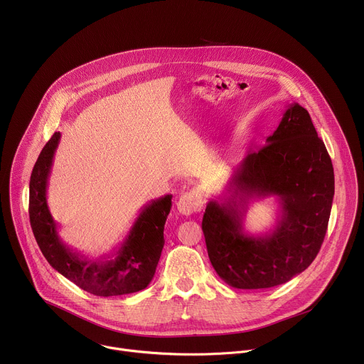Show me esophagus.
<instances>
[{
  "label": "esophagus",
  "mask_w": 364,
  "mask_h": 364,
  "mask_svg": "<svg viewBox=\"0 0 364 364\" xmlns=\"http://www.w3.org/2000/svg\"><path fill=\"white\" fill-rule=\"evenodd\" d=\"M201 205H203L201 197L196 191L187 190L180 196V198L177 201V210L183 216H190V215L198 212L201 209Z\"/></svg>",
  "instance_id": "34e87169"
}]
</instances>
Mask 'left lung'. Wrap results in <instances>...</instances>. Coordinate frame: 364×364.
Listing matches in <instances>:
<instances>
[{
    "label": "left lung",
    "instance_id": "obj_1",
    "mask_svg": "<svg viewBox=\"0 0 364 364\" xmlns=\"http://www.w3.org/2000/svg\"><path fill=\"white\" fill-rule=\"evenodd\" d=\"M277 195L272 231L249 235L242 220L250 199ZM334 170L305 108L292 103L267 145L249 151L235 168L226 196L205 205L201 229L218 275L237 289L288 282L314 261L326 237Z\"/></svg>",
    "mask_w": 364,
    "mask_h": 364
}]
</instances>
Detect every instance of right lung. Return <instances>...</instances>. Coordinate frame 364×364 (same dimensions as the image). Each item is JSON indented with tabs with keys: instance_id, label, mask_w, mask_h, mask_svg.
I'll list each match as a JSON object with an SVG mask.
<instances>
[{
	"instance_id": "obj_1",
	"label": "right lung",
	"mask_w": 364,
	"mask_h": 364,
	"mask_svg": "<svg viewBox=\"0 0 364 364\" xmlns=\"http://www.w3.org/2000/svg\"><path fill=\"white\" fill-rule=\"evenodd\" d=\"M59 141L60 132H55L41 149L30 177V225L41 253L59 274L97 296L125 295L146 288L164 247V225L173 196L166 194L142 207L115 257L89 261L60 240L47 205V183Z\"/></svg>"
}]
</instances>
